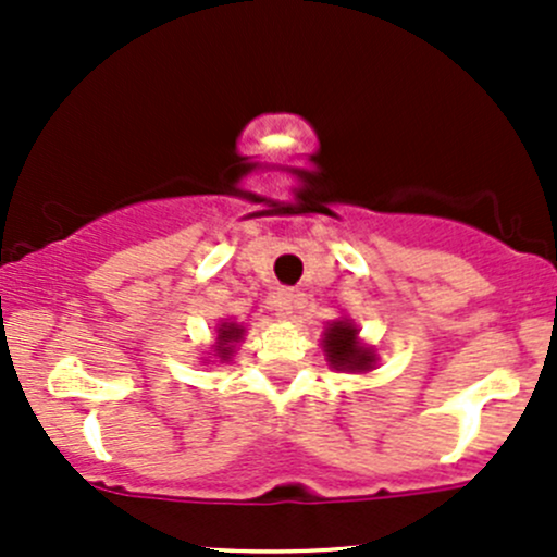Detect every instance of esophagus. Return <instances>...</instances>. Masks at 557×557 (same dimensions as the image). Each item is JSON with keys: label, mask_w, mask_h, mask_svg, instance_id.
I'll return each instance as SVG.
<instances>
[{"label": "esophagus", "mask_w": 557, "mask_h": 557, "mask_svg": "<svg viewBox=\"0 0 557 557\" xmlns=\"http://www.w3.org/2000/svg\"><path fill=\"white\" fill-rule=\"evenodd\" d=\"M299 305H301L299 294L283 288V290H277V296H274V314H277L280 320H288Z\"/></svg>", "instance_id": "esophagus-1"}]
</instances>
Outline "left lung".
I'll use <instances>...</instances> for the list:
<instances>
[{"label":"left lung","instance_id":"8db88e82","mask_svg":"<svg viewBox=\"0 0 557 557\" xmlns=\"http://www.w3.org/2000/svg\"><path fill=\"white\" fill-rule=\"evenodd\" d=\"M325 361L336 372H369L377 363L372 347L358 339V329L347 318L329 323L323 334Z\"/></svg>","mask_w":557,"mask_h":557}]
</instances>
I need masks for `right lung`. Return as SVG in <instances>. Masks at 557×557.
I'll list each match as a JSON object with an SVG mask.
<instances>
[{"label": "right lung", "instance_id": "1", "mask_svg": "<svg viewBox=\"0 0 557 557\" xmlns=\"http://www.w3.org/2000/svg\"><path fill=\"white\" fill-rule=\"evenodd\" d=\"M243 336H245V325L234 323V320H223V323L218 325L215 358H221V361H228V358H232V352H234V345H237Z\"/></svg>", "mask_w": 557, "mask_h": 557}]
</instances>
